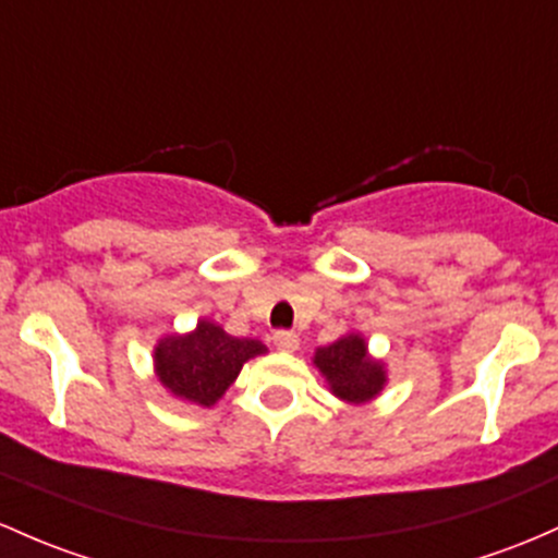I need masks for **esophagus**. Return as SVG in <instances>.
<instances>
[{"instance_id":"1","label":"esophagus","mask_w":558,"mask_h":558,"mask_svg":"<svg viewBox=\"0 0 558 558\" xmlns=\"http://www.w3.org/2000/svg\"><path fill=\"white\" fill-rule=\"evenodd\" d=\"M272 342H275V348L283 350V353H294V350L299 348V337L294 331H275Z\"/></svg>"}]
</instances>
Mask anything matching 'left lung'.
Listing matches in <instances>:
<instances>
[{
	"instance_id": "left-lung-1",
	"label": "left lung",
	"mask_w": 558,
	"mask_h": 558,
	"mask_svg": "<svg viewBox=\"0 0 558 558\" xmlns=\"http://www.w3.org/2000/svg\"><path fill=\"white\" fill-rule=\"evenodd\" d=\"M315 368L326 379L328 390L344 403L374 401L387 385L385 361L368 353V344L361 333L350 331L339 337L337 342L318 348L313 355Z\"/></svg>"
}]
</instances>
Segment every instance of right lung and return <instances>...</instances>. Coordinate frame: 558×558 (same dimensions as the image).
Listing matches in <instances>:
<instances>
[{"mask_svg":"<svg viewBox=\"0 0 558 558\" xmlns=\"http://www.w3.org/2000/svg\"><path fill=\"white\" fill-rule=\"evenodd\" d=\"M259 339H238L214 320L201 318L186 333H166L157 339L151 366L157 383L173 398L210 409L238 379L251 357L264 355Z\"/></svg>","mask_w":558,"mask_h":558,"instance_id":"obj_1","label":"right lung"}]
</instances>
